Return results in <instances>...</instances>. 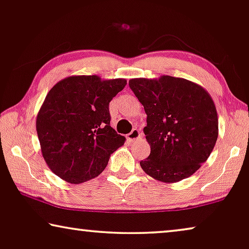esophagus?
<instances>
[{"instance_id":"esophagus-1","label":"esophagus","mask_w":249,"mask_h":249,"mask_svg":"<svg viewBox=\"0 0 249 249\" xmlns=\"http://www.w3.org/2000/svg\"><path fill=\"white\" fill-rule=\"evenodd\" d=\"M140 137H141V133L139 129H133V131L126 136V139H127L128 142H135V141L139 140Z\"/></svg>"}]
</instances>
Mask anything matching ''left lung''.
Masks as SVG:
<instances>
[{"instance_id": "left-lung-1", "label": "left lung", "mask_w": 249, "mask_h": 249, "mask_svg": "<svg viewBox=\"0 0 249 249\" xmlns=\"http://www.w3.org/2000/svg\"><path fill=\"white\" fill-rule=\"evenodd\" d=\"M128 84L147 115L143 131L151 153L141 168L165 183L192 176L217 142L218 115L209 92L171 76L133 78Z\"/></svg>"}]
</instances>
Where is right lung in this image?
<instances>
[{
    "label": "right lung",
    "mask_w": 249,
    "mask_h": 249,
    "mask_svg": "<svg viewBox=\"0 0 249 249\" xmlns=\"http://www.w3.org/2000/svg\"><path fill=\"white\" fill-rule=\"evenodd\" d=\"M126 79L70 76L50 89L36 115L42 157L55 176L78 184L98 177L125 142L110 127L109 102Z\"/></svg>",
    "instance_id": "add662e5"
}]
</instances>
